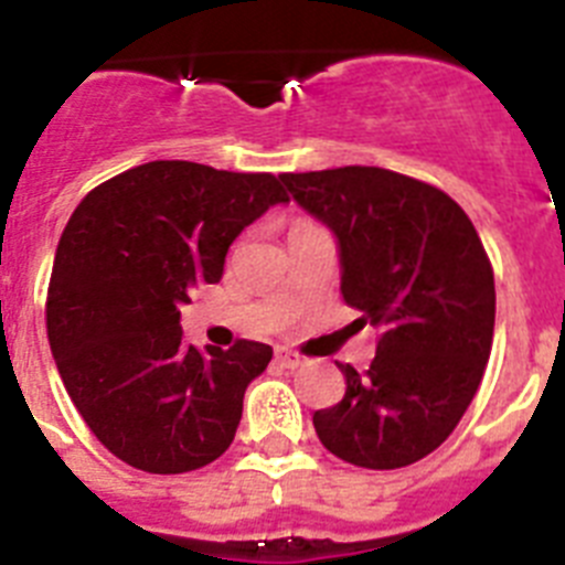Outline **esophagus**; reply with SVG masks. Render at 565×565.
I'll use <instances>...</instances> for the list:
<instances>
[{
    "instance_id": "obj_1",
    "label": "esophagus",
    "mask_w": 565,
    "mask_h": 565,
    "mask_svg": "<svg viewBox=\"0 0 565 565\" xmlns=\"http://www.w3.org/2000/svg\"><path fill=\"white\" fill-rule=\"evenodd\" d=\"M277 362L282 364V367H291V371H294V367H299V364L306 362V359L299 356L297 351H288V348H277Z\"/></svg>"
}]
</instances>
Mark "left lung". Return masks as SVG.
Instances as JSON below:
<instances>
[{
	"label": "left lung",
	"mask_w": 565,
	"mask_h": 565,
	"mask_svg": "<svg viewBox=\"0 0 565 565\" xmlns=\"http://www.w3.org/2000/svg\"><path fill=\"white\" fill-rule=\"evenodd\" d=\"M339 239L342 297L379 331L342 402L313 413L326 450L353 467L398 469L447 441L481 384L495 331V277L450 194L379 167L279 174Z\"/></svg>",
	"instance_id": "obj_1"
}]
</instances>
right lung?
Masks as SVG:
<instances>
[{
  "instance_id": "right-lung-1",
  "label": "right lung",
  "mask_w": 565,
  "mask_h": 565,
  "mask_svg": "<svg viewBox=\"0 0 565 565\" xmlns=\"http://www.w3.org/2000/svg\"><path fill=\"white\" fill-rule=\"evenodd\" d=\"M286 201L268 172L152 161L76 206L50 274L47 339L76 411L115 458L178 476L228 450L271 348L237 339L198 351L181 306L223 277L234 237Z\"/></svg>"
}]
</instances>
